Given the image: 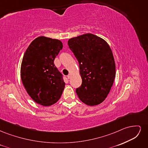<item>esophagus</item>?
I'll use <instances>...</instances> for the list:
<instances>
[{
  "instance_id": "1",
  "label": "esophagus",
  "mask_w": 148,
  "mask_h": 148,
  "mask_svg": "<svg viewBox=\"0 0 148 148\" xmlns=\"http://www.w3.org/2000/svg\"><path fill=\"white\" fill-rule=\"evenodd\" d=\"M70 77H71V75H70V74H69V75H67V78H68L69 79V78H70Z\"/></svg>"
}]
</instances>
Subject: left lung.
<instances>
[{
    "label": "left lung",
    "instance_id": "1",
    "mask_svg": "<svg viewBox=\"0 0 148 148\" xmlns=\"http://www.w3.org/2000/svg\"><path fill=\"white\" fill-rule=\"evenodd\" d=\"M69 46L79 63L82 78L76 92L85 104L96 106L104 101L115 78L112 52L104 39L86 33L69 39Z\"/></svg>",
    "mask_w": 148,
    "mask_h": 148
}]
</instances>
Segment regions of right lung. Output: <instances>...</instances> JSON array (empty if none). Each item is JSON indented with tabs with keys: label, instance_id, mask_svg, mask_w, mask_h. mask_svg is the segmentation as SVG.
I'll return each mask as SVG.
<instances>
[{
	"label": "right lung",
	"instance_id": "1",
	"mask_svg": "<svg viewBox=\"0 0 148 148\" xmlns=\"http://www.w3.org/2000/svg\"><path fill=\"white\" fill-rule=\"evenodd\" d=\"M62 47L59 39L39 36L31 42L24 53L21 81L31 99L41 106L54 104L64 89L62 75L53 64Z\"/></svg>",
	"mask_w": 148,
	"mask_h": 148
}]
</instances>
